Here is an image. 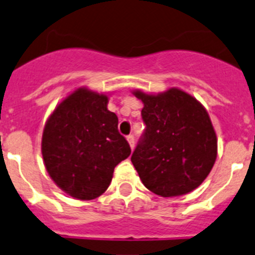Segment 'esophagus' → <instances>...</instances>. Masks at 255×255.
<instances>
[{
  "instance_id": "1",
  "label": "esophagus",
  "mask_w": 255,
  "mask_h": 255,
  "mask_svg": "<svg viewBox=\"0 0 255 255\" xmlns=\"http://www.w3.org/2000/svg\"><path fill=\"white\" fill-rule=\"evenodd\" d=\"M126 140H128V142H129L130 147H131V150H134L135 147V137L134 135H129V136H126Z\"/></svg>"
}]
</instances>
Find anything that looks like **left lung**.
<instances>
[{"instance_id":"left-lung-1","label":"left lung","mask_w":255,"mask_h":255,"mask_svg":"<svg viewBox=\"0 0 255 255\" xmlns=\"http://www.w3.org/2000/svg\"><path fill=\"white\" fill-rule=\"evenodd\" d=\"M144 104L146 125L131 162L145 188L162 198L188 194L212 171L218 139L207 109L178 87L164 93L132 91Z\"/></svg>"}]
</instances>
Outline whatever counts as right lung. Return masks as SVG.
<instances>
[{"label": "right lung", "mask_w": 255, "mask_h": 255, "mask_svg": "<svg viewBox=\"0 0 255 255\" xmlns=\"http://www.w3.org/2000/svg\"><path fill=\"white\" fill-rule=\"evenodd\" d=\"M108 103V94L79 87L55 108L43 128L46 170L61 190L79 200L105 193L115 166L131 154Z\"/></svg>", "instance_id": "add662e5"}]
</instances>
